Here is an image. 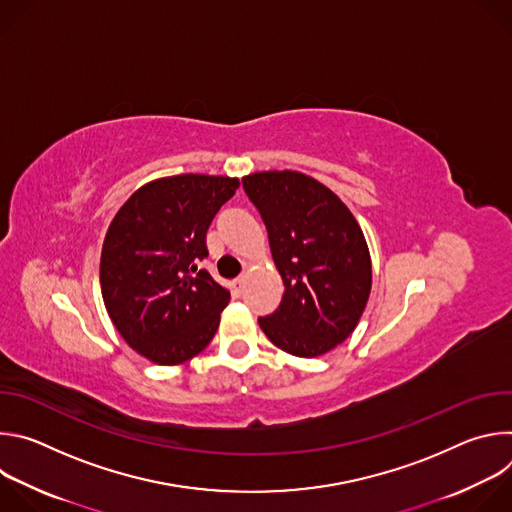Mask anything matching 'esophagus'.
<instances>
[{
  "instance_id": "1",
  "label": "esophagus",
  "mask_w": 512,
  "mask_h": 512,
  "mask_svg": "<svg viewBox=\"0 0 512 512\" xmlns=\"http://www.w3.org/2000/svg\"><path fill=\"white\" fill-rule=\"evenodd\" d=\"M245 283H247V279H245V277H239V279H235V281H233V291H235V296H241V294H243Z\"/></svg>"
}]
</instances>
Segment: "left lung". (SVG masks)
Here are the masks:
<instances>
[{
	"instance_id": "1",
	"label": "left lung",
	"mask_w": 512,
	"mask_h": 512,
	"mask_svg": "<svg viewBox=\"0 0 512 512\" xmlns=\"http://www.w3.org/2000/svg\"><path fill=\"white\" fill-rule=\"evenodd\" d=\"M243 188L257 206L283 279L279 308L259 318L281 350L314 358L342 344L367 308L373 265L350 208L322 182L294 170L255 172Z\"/></svg>"
}]
</instances>
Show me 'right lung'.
Wrapping results in <instances>:
<instances>
[{
	"mask_svg": "<svg viewBox=\"0 0 512 512\" xmlns=\"http://www.w3.org/2000/svg\"><path fill=\"white\" fill-rule=\"evenodd\" d=\"M239 178L180 174L139 186L107 229L99 281L121 338L162 367L200 354L231 294L198 261L206 231Z\"/></svg>",
	"mask_w": 512,
	"mask_h": 512,
	"instance_id": "right-lung-1",
	"label": "right lung"
}]
</instances>
